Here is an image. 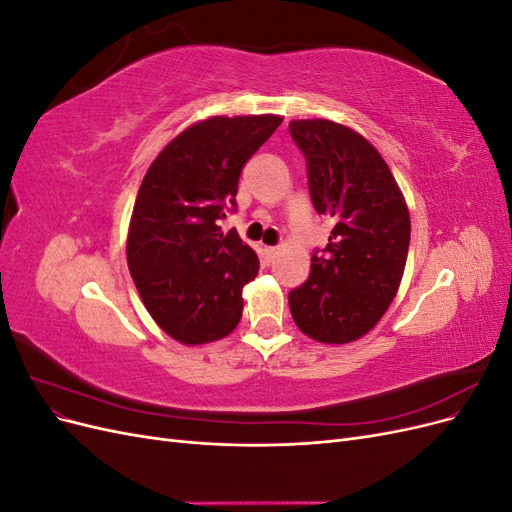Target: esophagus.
Returning <instances> with one entry per match:
<instances>
[{"mask_svg":"<svg viewBox=\"0 0 512 512\" xmlns=\"http://www.w3.org/2000/svg\"><path fill=\"white\" fill-rule=\"evenodd\" d=\"M277 256V247H265V258L271 262Z\"/></svg>","mask_w":512,"mask_h":512,"instance_id":"obj_1","label":"esophagus"}]
</instances>
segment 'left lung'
I'll use <instances>...</instances> for the list:
<instances>
[{"mask_svg":"<svg viewBox=\"0 0 512 512\" xmlns=\"http://www.w3.org/2000/svg\"><path fill=\"white\" fill-rule=\"evenodd\" d=\"M307 164L312 205L335 226L312 254V273L290 290L297 327L322 344L363 337L389 309L404 275L410 215L376 147L329 119L290 121Z\"/></svg>","mask_w":512,"mask_h":512,"instance_id":"obj_1","label":"left lung"}]
</instances>
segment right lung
I'll return each instance as SVG.
<instances>
[{"mask_svg":"<svg viewBox=\"0 0 512 512\" xmlns=\"http://www.w3.org/2000/svg\"><path fill=\"white\" fill-rule=\"evenodd\" d=\"M282 117H211L183 130L153 160L128 232V267L151 318L177 342L226 337L258 256L218 222L237 209L241 168Z\"/></svg>","mask_w":512,"mask_h":512,"instance_id":"add662e5","label":"right lung"}]
</instances>
